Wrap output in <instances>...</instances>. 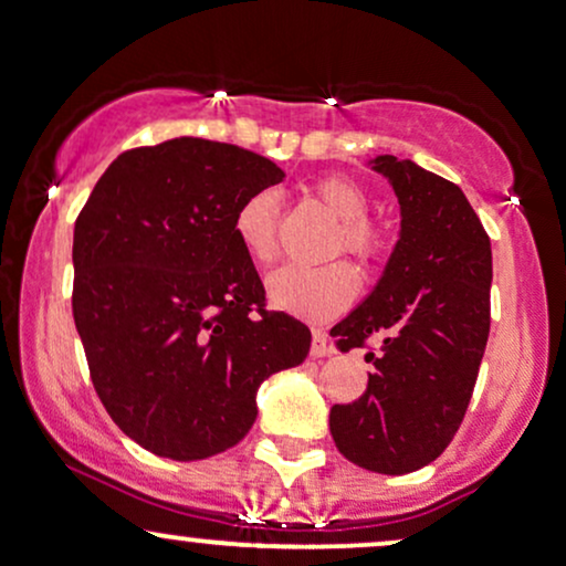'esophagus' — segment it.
<instances>
[{"label":"esophagus","instance_id":"1","mask_svg":"<svg viewBox=\"0 0 566 566\" xmlns=\"http://www.w3.org/2000/svg\"><path fill=\"white\" fill-rule=\"evenodd\" d=\"M310 354L315 359L331 357V354H333V346L327 344V336H325L323 331H312V348H310Z\"/></svg>","mask_w":566,"mask_h":566}]
</instances>
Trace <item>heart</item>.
Wrapping results in <instances>:
<instances>
[{
	"label": "heart",
	"instance_id": "heart-1",
	"mask_svg": "<svg viewBox=\"0 0 566 566\" xmlns=\"http://www.w3.org/2000/svg\"><path fill=\"white\" fill-rule=\"evenodd\" d=\"M338 228L333 230L327 254H348L361 268H375L386 256L390 235L386 222L369 214V193L365 186L340 172H325L306 186ZM277 228H281V199L264 188L247 197L233 214L235 239L256 264H270L277 254ZM359 277L352 264L327 262L319 268L285 264L268 277V296L277 310L306 323H327L357 298Z\"/></svg>",
	"mask_w": 566,
	"mask_h": 566
}]
</instances>
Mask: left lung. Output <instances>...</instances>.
Instances as JSON below:
<instances>
[{
	"mask_svg": "<svg viewBox=\"0 0 566 566\" xmlns=\"http://www.w3.org/2000/svg\"><path fill=\"white\" fill-rule=\"evenodd\" d=\"M375 170L399 197L401 239L331 336L344 354L375 335L384 344L367 354L365 394L331 409V432L348 462L407 475L441 457L470 407L491 331V239L451 180L390 155Z\"/></svg>",
	"mask_w": 566,
	"mask_h": 566,
	"instance_id": "left-lung-1",
	"label": "left lung"
}]
</instances>
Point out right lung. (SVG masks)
<instances>
[{"label": "right lung", "mask_w": 566, "mask_h": 566, "mask_svg": "<svg viewBox=\"0 0 566 566\" xmlns=\"http://www.w3.org/2000/svg\"><path fill=\"white\" fill-rule=\"evenodd\" d=\"M283 180L268 157L207 138L123 151L75 220L73 317L96 396L125 436L193 462L256 420V388L302 365L312 333L268 310L233 214Z\"/></svg>", "instance_id": "1"}]
</instances>
